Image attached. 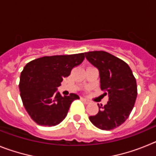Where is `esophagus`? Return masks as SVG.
Wrapping results in <instances>:
<instances>
[{"label":"esophagus","instance_id":"1","mask_svg":"<svg viewBox=\"0 0 156 156\" xmlns=\"http://www.w3.org/2000/svg\"><path fill=\"white\" fill-rule=\"evenodd\" d=\"M81 100H82L85 104H89V103H90V101H88L87 99L84 98H81Z\"/></svg>","mask_w":156,"mask_h":156}]
</instances>
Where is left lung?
Wrapping results in <instances>:
<instances>
[{
	"label": "left lung",
	"mask_w": 156,
	"mask_h": 156,
	"mask_svg": "<svg viewBox=\"0 0 156 156\" xmlns=\"http://www.w3.org/2000/svg\"><path fill=\"white\" fill-rule=\"evenodd\" d=\"M85 57L99 71L100 86L108 94V101L89 117L96 127L105 130L115 129L126 120L137 98V83L129 66L108 52H85Z\"/></svg>",
	"instance_id": "left-lung-1"
}]
</instances>
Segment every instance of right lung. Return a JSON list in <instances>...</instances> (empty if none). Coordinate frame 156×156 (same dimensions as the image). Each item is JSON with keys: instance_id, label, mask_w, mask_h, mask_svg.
Segmentation results:
<instances>
[{"instance_id": "add662e5", "label": "right lung", "mask_w": 156, "mask_h": 156, "mask_svg": "<svg viewBox=\"0 0 156 156\" xmlns=\"http://www.w3.org/2000/svg\"><path fill=\"white\" fill-rule=\"evenodd\" d=\"M83 59L84 53L45 56L26 65L20 76V96L27 112L37 124H59L67 115L72 102L80 98L73 93L62 96L58 87Z\"/></svg>"}]
</instances>
